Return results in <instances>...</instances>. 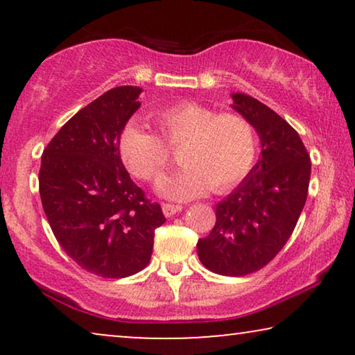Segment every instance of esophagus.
<instances>
[{
	"label": "esophagus",
	"instance_id": "obj_1",
	"mask_svg": "<svg viewBox=\"0 0 355 355\" xmlns=\"http://www.w3.org/2000/svg\"><path fill=\"white\" fill-rule=\"evenodd\" d=\"M163 213H164V216H173V215H176L178 211H181L182 210V205H173V203H163Z\"/></svg>",
	"mask_w": 355,
	"mask_h": 355
}]
</instances>
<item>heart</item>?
<instances>
[{"label": "heart", "instance_id": "1", "mask_svg": "<svg viewBox=\"0 0 355 355\" xmlns=\"http://www.w3.org/2000/svg\"><path fill=\"white\" fill-rule=\"evenodd\" d=\"M157 134L129 124L119 137L125 168L144 181H157L171 163L169 148H181V171L164 178L158 191L173 200H189L213 187L226 191L254 166L257 135L250 121L239 113H218L198 103H178L153 114ZM164 143L167 144L164 145Z\"/></svg>", "mask_w": 355, "mask_h": 355}]
</instances>
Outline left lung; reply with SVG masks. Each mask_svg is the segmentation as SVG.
Masks as SVG:
<instances>
[{
	"instance_id": "left-lung-1",
	"label": "left lung",
	"mask_w": 355,
	"mask_h": 355,
	"mask_svg": "<svg viewBox=\"0 0 355 355\" xmlns=\"http://www.w3.org/2000/svg\"><path fill=\"white\" fill-rule=\"evenodd\" d=\"M232 108L250 121L261 155L239 186L216 205V223L197 242L205 268L225 276L259 271L293 234L307 200L310 157L299 134L273 110L245 94Z\"/></svg>"
}]
</instances>
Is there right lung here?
Listing matches in <instances>:
<instances>
[{"label":"right lung","mask_w":355,"mask_h":355,"mask_svg":"<svg viewBox=\"0 0 355 355\" xmlns=\"http://www.w3.org/2000/svg\"><path fill=\"white\" fill-rule=\"evenodd\" d=\"M140 87L111 89L76 113L46 145L38 173L53 234L82 268L125 278L148 265L164 218L125 171L119 137L140 108Z\"/></svg>","instance_id":"1"}]
</instances>
